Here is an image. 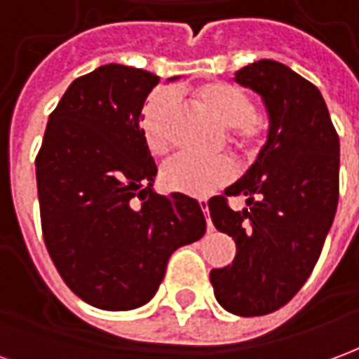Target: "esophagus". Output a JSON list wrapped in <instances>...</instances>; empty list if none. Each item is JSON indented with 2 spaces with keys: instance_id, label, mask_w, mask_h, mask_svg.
Listing matches in <instances>:
<instances>
[{
  "instance_id": "34e87169",
  "label": "esophagus",
  "mask_w": 359,
  "mask_h": 359,
  "mask_svg": "<svg viewBox=\"0 0 359 359\" xmlns=\"http://www.w3.org/2000/svg\"><path fill=\"white\" fill-rule=\"evenodd\" d=\"M200 208H202L203 215H205L208 231H211V229H213V223H211V219H210V208H208V200H200Z\"/></svg>"
}]
</instances>
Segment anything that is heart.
<instances>
[{
    "label": "heart",
    "instance_id": "obj_1",
    "mask_svg": "<svg viewBox=\"0 0 359 359\" xmlns=\"http://www.w3.org/2000/svg\"><path fill=\"white\" fill-rule=\"evenodd\" d=\"M194 100L223 126L233 128L234 140L246 148H257L265 138L262 118L254 113V102L238 86L229 82H205L192 92ZM175 109L171 92H157L148 100L142 113V136L154 156H163L171 146L169 118ZM236 177V165L229 157H198L180 154L171 157L161 169V180L172 192L202 196L229 184Z\"/></svg>",
    "mask_w": 359,
    "mask_h": 359
}]
</instances>
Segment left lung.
<instances>
[{"label":"left lung","mask_w":359,"mask_h":359,"mask_svg":"<svg viewBox=\"0 0 359 359\" xmlns=\"http://www.w3.org/2000/svg\"><path fill=\"white\" fill-rule=\"evenodd\" d=\"M234 81L262 95L269 134L246 175L208 202L215 229L236 242L233 264L210 280L226 311L252 317L288 304L316 267L339 203L340 144L321 92L292 69L262 59ZM226 195L249 208L231 210Z\"/></svg>","instance_id":"left-lung-1"}]
</instances>
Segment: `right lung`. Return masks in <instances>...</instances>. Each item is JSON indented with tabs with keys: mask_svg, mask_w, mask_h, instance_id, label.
Listing matches in <instances>:
<instances>
[{
	"mask_svg": "<svg viewBox=\"0 0 359 359\" xmlns=\"http://www.w3.org/2000/svg\"><path fill=\"white\" fill-rule=\"evenodd\" d=\"M157 84L156 74L117 63L76 79L36 156L51 262L79 298L107 311L151 300L172 252L205 233L194 198L151 190L157 167L140 123Z\"/></svg>",
	"mask_w": 359,
	"mask_h": 359,
	"instance_id": "add662e5",
	"label": "right lung"
}]
</instances>
